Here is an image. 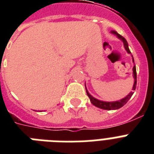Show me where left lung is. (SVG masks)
I'll list each match as a JSON object with an SVG mask.
<instances>
[{"label":"left lung","instance_id":"left-lung-1","mask_svg":"<svg viewBox=\"0 0 154 154\" xmlns=\"http://www.w3.org/2000/svg\"><path fill=\"white\" fill-rule=\"evenodd\" d=\"M111 33L112 34L116 35L118 38H119L121 41H122L123 42V44H124V47L125 50L127 51L128 53H131L130 50L129 49V45H128V42L125 39L124 37L121 36L120 34H118L116 31L114 30H112L111 31ZM132 58H133V61L134 62V57H133V56H132ZM133 77H134V86H133V89L132 90H135L137 86V71H136V66L134 65V68H133ZM85 90H86V94L88 95V97H89V100L91 101V103L94 105H95L96 107L100 108V109H107V110H114V109H118L120 108H122L123 105H125L127 103V101H129L130 97H132V95L134 94V92H130L126 97H125L124 98L121 99V100H118V101H101V100H98V99L95 98L94 97L92 96L91 94H89V91L87 90L86 89V85H85Z\"/></svg>","mask_w":154,"mask_h":154}]
</instances>
